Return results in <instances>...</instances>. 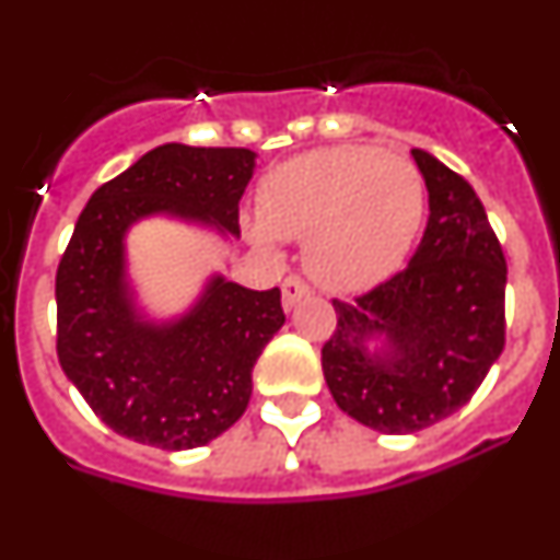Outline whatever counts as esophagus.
I'll list each match as a JSON object with an SVG mask.
<instances>
[{"instance_id":"obj_1","label":"esophagus","mask_w":560,"mask_h":560,"mask_svg":"<svg viewBox=\"0 0 560 560\" xmlns=\"http://www.w3.org/2000/svg\"><path fill=\"white\" fill-rule=\"evenodd\" d=\"M311 296V289L305 280H300V277H285L283 283V308L291 311L296 303H303V300H308Z\"/></svg>"}]
</instances>
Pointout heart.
Here are the masks:
<instances>
[{
    "label": "heart",
    "mask_w": 560,
    "mask_h": 560,
    "mask_svg": "<svg viewBox=\"0 0 560 560\" xmlns=\"http://www.w3.org/2000/svg\"><path fill=\"white\" fill-rule=\"evenodd\" d=\"M423 179L404 153L334 145L300 153L260 182L257 244L305 241V266L325 289L353 291L393 275L423 219Z\"/></svg>",
    "instance_id": "1"
}]
</instances>
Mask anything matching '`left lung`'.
Instances as JSON below:
<instances>
[{"label": "left lung", "instance_id": "8db88e82", "mask_svg": "<svg viewBox=\"0 0 560 560\" xmlns=\"http://www.w3.org/2000/svg\"><path fill=\"white\" fill-rule=\"evenodd\" d=\"M429 221L409 266L353 303L334 300L323 373L336 407L384 434H412L465 407L504 348V266L482 201L412 148Z\"/></svg>", "mask_w": 560, "mask_h": 560}]
</instances>
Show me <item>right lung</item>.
<instances>
[{
  "instance_id": "1",
  "label": "right lung",
  "mask_w": 560,
  "mask_h": 560,
  "mask_svg": "<svg viewBox=\"0 0 560 560\" xmlns=\"http://www.w3.org/2000/svg\"><path fill=\"white\" fill-rule=\"evenodd\" d=\"M249 148H153L92 192L56 275L58 361L117 434L165 452L207 446L252 398V368L283 328L280 289L207 277L187 311L156 319L128 275L126 237L173 219L241 237L237 201L255 173Z\"/></svg>"
}]
</instances>
